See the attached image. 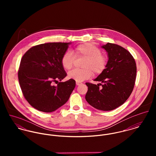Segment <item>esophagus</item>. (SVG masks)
I'll list each match as a JSON object with an SVG mask.
<instances>
[{
	"label": "esophagus",
	"mask_w": 156,
	"mask_h": 156,
	"mask_svg": "<svg viewBox=\"0 0 156 156\" xmlns=\"http://www.w3.org/2000/svg\"><path fill=\"white\" fill-rule=\"evenodd\" d=\"M82 84V83H80V82H76V85H77V86H79V85H80Z\"/></svg>",
	"instance_id": "34e87169"
}]
</instances>
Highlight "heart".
Listing matches in <instances>:
<instances>
[{
    "label": "heart",
    "mask_w": 156,
    "mask_h": 156,
    "mask_svg": "<svg viewBox=\"0 0 156 156\" xmlns=\"http://www.w3.org/2000/svg\"><path fill=\"white\" fill-rule=\"evenodd\" d=\"M74 55L69 51H66L61 58L62 67L66 69H71L74 65L76 57L83 58V68L81 69H73L69 72L68 77L77 82H82L89 79L93 73L94 74L101 73L106 68L108 64L107 57L101 54L100 48L90 43L79 45L74 49Z\"/></svg>",
    "instance_id": "obj_1"
}]
</instances>
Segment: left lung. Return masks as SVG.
<instances>
[{
  "label": "left lung",
  "instance_id": "left-lung-1",
  "mask_svg": "<svg viewBox=\"0 0 156 156\" xmlns=\"http://www.w3.org/2000/svg\"><path fill=\"white\" fill-rule=\"evenodd\" d=\"M101 47L108 53L107 66L94 79L100 83H86L88 88L85 99L94 108L109 111L123 105L132 94L136 65L132 55L122 47L108 43Z\"/></svg>",
  "mask_w": 156,
  "mask_h": 156
}]
</instances>
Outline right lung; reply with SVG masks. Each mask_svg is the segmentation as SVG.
<instances>
[{
	"label": "right lung",
	"instance_id": "add662e5",
	"mask_svg": "<svg viewBox=\"0 0 156 156\" xmlns=\"http://www.w3.org/2000/svg\"><path fill=\"white\" fill-rule=\"evenodd\" d=\"M70 44L37 45L23 56L18 71L19 83L25 99L38 111H56L68 100L76 87V81L73 79L61 82L67 76L61 58ZM56 81L57 86H53Z\"/></svg>",
	"mask_w": 156,
	"mask_h": 156
}]
</instances>
